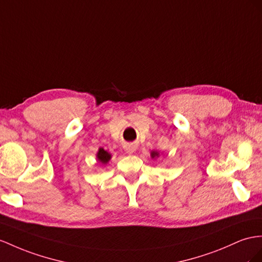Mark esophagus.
I'll return each instance as SVG.
<instances>
[{
    "label": "esophagus",
    "mask_w": 262,
    "mask_h": 262,
    "mask_svg": "<svg viewBox=\"0 0 262 262\" xmlns=\"http://www.w3.org/2000/svg\"><path fill=\"white\" fill-rule=\"evenodd\" d=\"M136 149H137V145L134 144V143L127 144V145L125 146V151H126L127 154H129V155H132V154L135 152Z\"/></svg>",
    "instance_id": "34e87169"
}]
</instances>
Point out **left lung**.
<instances>
[{"label":"left lung","instance_id":"left-lung-1","mask_svg":"<svg viewBox=\"0 0 262 262\" xmlns=\"http://www.w3.org/2000/svg\"><path fill=\"white\" fill-rule=\"evenodd\" d=\"M160 156V154H159V151H156V150H152L151 152H150V157L152 158V159H157L158 157Z\"/></svg>","mask_w":262,"mask_h":262}]
</instances>
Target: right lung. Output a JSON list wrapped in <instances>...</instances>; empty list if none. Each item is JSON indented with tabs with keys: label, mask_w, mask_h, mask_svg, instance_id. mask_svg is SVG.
I'll return each mask as SVG.
<instances>
[{
	"label": "right lung",
	"mask_w": 262,
	"mask_h": 262,
	"mask_svg": "<svg viewBox=\"0 0 262 262\" xmlns=\"http://www.w3.org/2000/svg\"><path fill=\"white\" fill-rule=\"evenodd\" d=\"M96 159L100 165L105 166V165L108 164L110 160L112 159V154L108 152L107 150H105L104 148H99L96 152Z\"/></svg>",
	"instance_id": "add662e5"
}]
</instances>
